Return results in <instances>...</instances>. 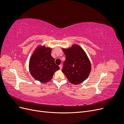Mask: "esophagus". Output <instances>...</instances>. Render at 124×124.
I'll return each mask as SVG.
<instances>
[{"instance_id": "esophagus-1", "label": "esophagus", "mask_w": 124, "mask_h": 124, "mask_svg": "<svg viewBox=\"0 0 124 124\" xmlns=\"http://www.w3.org/2000/svg\"><path fill=\"white\" fill-rule=\"evenodd\" d=\"M59 68H60V69H62V65H60L59 66Z\"/></svg>"}]
</instances>
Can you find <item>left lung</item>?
<instances>
[{"instance_id": "8db88e82", "label": "left lung", "mask_w": 124, "mask_h": 124, "mask_svg": "<svg viewBox=\"0 0 124 124\" xmlns=\"http://www.w3.org/2000/svg\"><path fill=\"white\" fill-rule=\"evenodd\" d=\"M66 55L62 72L70 83L77 85L87 78L91 71V64L84 51L74 44L67 49L62 48Z\"/></svg>"}]
</instances>
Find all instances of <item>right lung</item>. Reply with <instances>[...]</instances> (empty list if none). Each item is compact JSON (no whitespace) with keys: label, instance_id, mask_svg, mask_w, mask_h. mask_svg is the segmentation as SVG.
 I'll use <instances>...</instances> for the list:
<instances>
[{"label":"right lung","instance_id":"add662e5","mask_svg":"<svg viewBox=\"0 0 124 124\" xmlns=\"http://www.w3.org/2000/svg\"><path fill=\"white\" fill-rule=\"evenodd\" d=\"M51 48L44 46L38 47L29 61L30 72L35 79L42 83L50 81L56 71L59 69L51 55Z\"/></svg>","mask_w":124,"mask_h":124}]
</instances>
